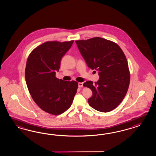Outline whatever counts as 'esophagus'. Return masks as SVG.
<instances>
[{
  "label": "esophagus",
  "instance_id": "esophagus-1",
  "mask_svg": "<svg viewBox=\"0 0 156 156\" xmlns=\"http://www.w3.org/2000/svg\"><path fill=\"white\" fill-rule=\"evenodd\" d=\"M78 87H83V83L79 82V83H78Z\"/></svg>",
  "mask_w": 156,
  "mask_h": 156
}]
</instances>
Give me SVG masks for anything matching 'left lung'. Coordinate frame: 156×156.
<instances>
[{
	"label": "left lung",
	"mask_w": 156,
	"mask_h": 156,
	"mask_svg": "<svg viewBox=\"0 0 156 156\" xmlns=\"http://www.w3.org/2000/svg\"><path fill=\"white\" fill-rule=\"evenodd\" d=\"M76 42L88 67L99 76L95 84L90 80L83 83L93 91L89 105L100 112H110L122 101L129 85L126 55L117 44L99 37Z\"/></svg>",
	"instance_id": "8db88e82"
}]
</instances>
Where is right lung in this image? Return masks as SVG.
Returning <instances> with one entry per match:
<instances>
[{
  "instance_id": "right-lung-1",
  "label": "right lung",
  "mask_w": 156,
  "mask_h": 156,
  "mask_svg": "<svg viewBox=\"0 0 156 156\" xmlns=\"http://www.w3.org/2000/svg\"><path fill=\"white\" fill-rule=\"evenodd\" d=\"M74 41H47L36 48L27 59L25 81L30 94L38 107L49 114H62L72 105L78 82L55 77L61 61Z\"/></svg>"
}]
</instances>
